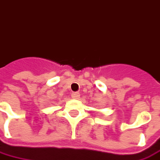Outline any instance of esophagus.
Instances as JSON below:
<instances>
[{"instance_id":"obj_1","label":"esophagus","mask_w":160,"mask_h":160,"mask_svg":"<svg viewBox=\"0 0 160 160\" xmlns=\"http://www.w3.org/2000/svg\"><path fill=\"white\" fill-rule=\"evenodd\" d=\"M71 97H72V98L78 99L79 97H80V94H79V92H74V93L71 94Z\"/></svg>"}]
</instances>
